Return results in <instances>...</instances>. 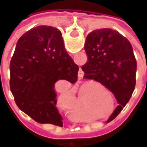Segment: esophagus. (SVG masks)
Listing matches in <instances>:
<instances>
[{
  "label": "esophagus",
  "mask_w": 147,
  "mask_h": 147,
  "mask_svg": "<svg viewBox=\"0 0 147 147\" xmlns=\"http://www.w3.org/2000/svg\"><path fill=\"white\" fill-rule=\"evenodd\" d=\"M80 77H83V74H82V75H81V76H80Z\"/></svg>",
  "instance_id": "esophagus-1"
}]
</instances>
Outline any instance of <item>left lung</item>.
<instances>
[{"label": "left lung", "mask_w": 147, "mask_h": 147, "mask_svg": "<svg viewBox=\"0 0 147 147\" xmlns=\"http://www.w3.org/2000/svg\"><path fill=\"white\" fill-rule=\"evenodd\" d=\"M88 61L82 66L86 80L102 83L118 102L107 122L116 118L129 102L136 86L137 63L130 42L109 28L93 30L84 45Z\"/></svg>", "instance_id": "obj_1"}]
</instances>
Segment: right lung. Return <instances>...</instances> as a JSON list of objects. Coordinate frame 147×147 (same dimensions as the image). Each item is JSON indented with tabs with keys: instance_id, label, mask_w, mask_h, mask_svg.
I'll list each match as a JSON object with an SVG mask.
<instances>
[{
	"instance_id": "right-lung-1",
	"label": "right lung",
	"mask_w": 147,
	"mask_h": 147,
	"mask_svg": "<svg viewBox=\"0 0 147 147\" xmlns=\"http://www.w3.org/2000/svg\"><path fill=\"white\" fill-rule=\"evenodd\" d=\"M78 71L57 28L34 27L18 40L10 62V89L16 104L38 123L61 127L55 83L74 84Z\"/></svg>"
}]
</instances>
